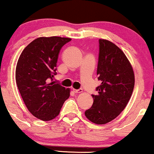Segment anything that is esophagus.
I'll list each match as a JSON object with an SVG mask.
<instances>
[{"label":"esophagus","instance_id":"esophagus-1","mask_svg":"<svg viewBox=\"0 0 154 154\" xmlns=\"http://www.w3.org/2000/svg\"><path fill=\"white\" fill-rule=\"evenodd\" d=\"M73 92L74 93H82V89H73Z\"/></svg>","mask_w":154,"mask_h":154}]
</instances>
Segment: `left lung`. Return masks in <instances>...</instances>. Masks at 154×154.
Instances as JSON below:
<instances>
[{
  "label": "left lung",
  "instance_id": "1",
  "mask_svg": "<svg viewBox=\"0 0 154 154\" xmlns=\"http://www.w3.org/2000/svg\"><path fill=\"white\" fill-rule=\"evenodd\" d=\"M97 75L101 84L92 95L93 103L85 112L92 122L106 124L126 107L134 85L133 69L123 51L109 40L100 39Z\"/></svg>",
  "mask_w": 154,
  "mask_h": 154
}]
</instances>
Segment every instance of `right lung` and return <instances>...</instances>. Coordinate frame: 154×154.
I'll use <instances>...</instances> for the list:
<instances>
[{"mask_svg": "<svg viewBox=\"0 0 154 154\" xmlns=\"http://www.w3.org/2000/svg\"><path fill=\"white\" fill-rule=\"evenodd\" d=\"M72 39L38 38L23 50L16 69V82L29 112L43 121L59 114L69 89L54 83L59 51Z\"/></svg>", "mask_w": 154, "mask_h": 154, "instance_id": "add662e5", "label": "right lung"}]
</instances>
